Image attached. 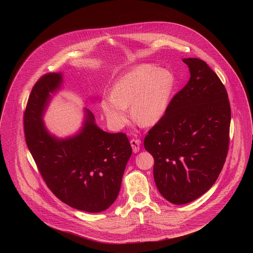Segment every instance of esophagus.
Masks as SVG:
<instances>
[{
  "label": "esophagus",
  "instance_id": "obj_1",
  "mask_svg": "<svg viewBox=\"0 0 253 253\" xmlns=\"http://www.w3.org/2000/svg\"><path fill=\"white\" fill-rule=\"evenodd\" d=\"M130 145H131V147H132V151H133L134 153L139 152V150H140V142H139L138 140L131 139V140H130Z\"/></svg>",
  "mask_w": 253,
  "mask_h": 253
}]
</instances>
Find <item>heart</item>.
Listing matches in <instances>:
<instances>
[{
  "mask_svg": "<svg viewBox=\"0 0 253 253\" xmlns=\"http://www.w3.org/2000/svg\"><path fill=\"white\" fill-rule=\"evenodd\" d=\"M172 74L151 65H140L123 76L112 87L111 95L101 100V109L116 127H124L129 121L128 106L133 118L144 126L158 123L169 105L173 88Z\"/></svg>",
  "mask_w": 253,
  "mask_h": 253,
  "instance_id": "1",
  "label": "heart"
}]
</instances>
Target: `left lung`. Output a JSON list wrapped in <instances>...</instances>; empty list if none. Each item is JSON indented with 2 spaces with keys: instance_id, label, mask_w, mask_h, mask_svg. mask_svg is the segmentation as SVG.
Segmentation results:
<instances>
[{
  "instance_id": "1",
  "label": "left lung",
  "mask_w": 253,
  "mask_h": 253,
  "mask_svg": "<svg viewBox=\"0 0 253 253\" xmlns=\"http://www.w3.org/2000/svg\"><path fill=\"white\" fill-rule=\"evenodd\" d=\"M183 62L190 80L144 139L155 160L157 188L174 205L193 202L215 183L228 154L231 123L228 93L216 73L199 58Z\"/></svg>"
}]
</instances>
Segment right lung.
Masks as SVG:
<instances>
[{
    "instance_id": "add662e5",
    "label": "right lung",
    "mask_w": 253,
    "mask_h": 253,
    "mask_svg": "<svg viewBox=\"0 0 253 253\" xmlns=\"http://www.w3.org/2000/svg\"><path fill=\"white\" fill-rule=\"evenodd\" d=\"M61 84V73H47L33 86L23 117L26 144L42 179L61 202L79 211L101 212L119 195L132 149L125 133L100 129L88 109L78 134L65 139L51 135L42 116L50 93Z\"/></svg>"
}]
</instances>
